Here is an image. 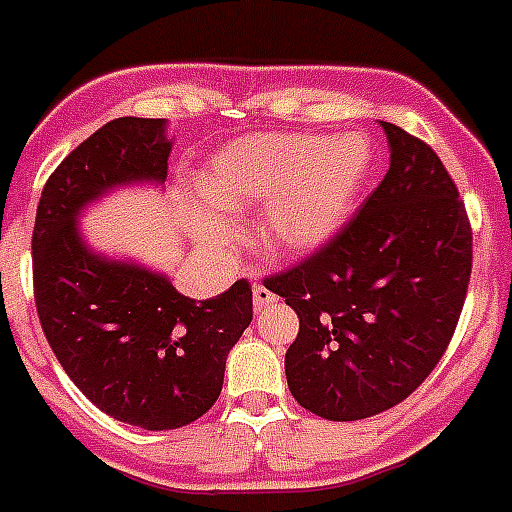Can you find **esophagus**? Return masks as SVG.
Instances as JSON below:
<instances>
[{"mask_svg": "<svg viewBox=\"0 0 512 512\" xmlns=\"http://www.w3.org/2000/svg\"><path fill=\"white\" fill-rule=\"evenodd\" d=\"M252 302H255V310H265V307L276 302V294L265 289L263 284H255V289H252Z\"/></svg>", "mask_w": 512, "mask_h": 512, "instance_id": "34e87169", "label": "esophagus"}]
</instances>
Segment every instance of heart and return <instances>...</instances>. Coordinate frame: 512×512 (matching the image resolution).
Returning <instances> with one entry per match:
<instances>
[{
	"instance_id": "1",
	"label": "heart",
	"mask_w": 512,
	"mask_h": 512,
	"mask_svg": "<svg viewBox=\"0 0 512 512\" xmlns=\"http://www.w3.org/2000/svg\"><path fill=\"white\" fill-rule=\"evenodd\" d=\"M368 170L357 136L252 134L231 141L197 176L191 228L205 244L228 239L231 215L263 207L257 239L276 255H302L342 226Z\"/></svg>"
}]
</instances>
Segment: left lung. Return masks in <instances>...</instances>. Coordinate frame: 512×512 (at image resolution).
I'll list each match as a JSON object with an SVG mask.
<instances>
[{
	"label": "left lung",
	"instance_id": "obj_1",
	"mask_svg": "<svg viewBox=\"0 0 512 512\" xmlns=\"http://www.w3.org/2000/svg\"><path fill=\"white\" fill-rule=\"evenodd\" d=\"M381 128L384 181L331 242L263 281L299 318L289 392L328 421H363L410 397L442 360L471 281L458 186L426 141Z\"/></svg>",
	"mask_w": 512,
	"mask_h": 512
}]
</instances>
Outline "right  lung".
I'll return each instance as SVG.
<instances>
[{
    "instance_id": "obj_1",
    "label": "right lung",
    "mask_w": 512,
    "mask_h": 512,
    "mask_svg": "<svg viewBox=\"0 0 512 512\" xmlns=\"http://www.w3.org/2000/svg\"><path fill=\"white\" fill-rule=\"evenodd\" d=\"M162 118H118L78 144L44 184L33 226V297L70 381L102 413L147 431L181 429L215 405L228 350L252 321V286L197 302L139 263L83 242L81 210L115 186L165 184Z\"/></svg>"
}]
</instances>
